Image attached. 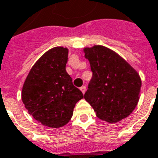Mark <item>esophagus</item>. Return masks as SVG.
<instances>
[{
	"label": "esophagus",
	"mask_w": 158,
	"mask_h": 158,
	"mask_svg": "<svg viewBox=\"0 0 158 158\" xmlns=\"http://www.w3.org/2000/svg\"><path fill=\"white\" fill-rule=\"evenodd\" d=\"M85 89H86L85 86H82V87H80V90L82 91L83 94H85Z\"/></svg>",
	"instance_id": "esophagus-1"
}]
</instances>
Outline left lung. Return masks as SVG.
<instances>
[{"mask_svg": "<svg viewBox=\"0 0 158 158\" xmlns=\"http://www.w3.org/2000/svg\"><path fill=\"white\" fill-rule=\"evenodd\" d=\"M92 78L85 99L96 116L108 123L128 117L139 101L141 81L129 63L112 50L102 45L85 49Z\"/></svg>", "mask_w": 158, "mask_h": 158, "instance_id": "8db88e82", "label": "left lung"}]
</instances>
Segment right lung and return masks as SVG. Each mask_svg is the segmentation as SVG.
I'll use <instances>...</instances> for the list:
<instances>
[{
	"label": "right lung",
	"instance_id": "obj_1",
	"mask_svg": "<svg viewBox=\"0 0 158 158\" xmlns=\"http://www.w3.org/2000/svg\"><path fill=\"white\" fill-rule=\"evenodd\" d=\"M68 54L63 47L45 52L33 66L23 87V102L29 114L52 128L68 123L75 104L84 98L66 72Z\"/></svg>",
	"mask_w": 158,
	"mask_h": 158
}]
</instances>
